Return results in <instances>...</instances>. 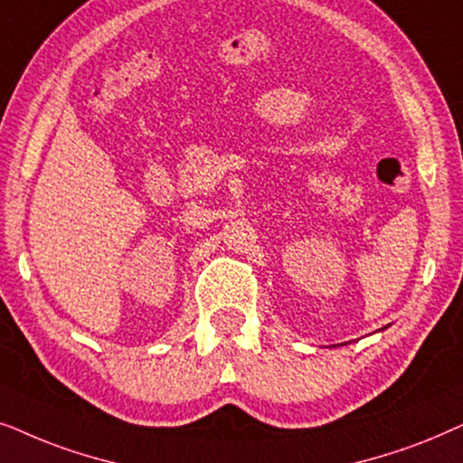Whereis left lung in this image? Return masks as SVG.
<instances>
[{"label": "left lung", "mask_w": 463, "mask_h": 463, "mask_svg": "<svg viewBox=\"0 0 463 463\" xmlns=\"http://www.w3.org/2000/svg\"><path fill=\"white\" fill-rule=\"evenodd\" d=\"M385 328H387V326H385ZM379 332V330H377ZM341 345H347V343H341Z\"/></svg>", "instance_id": "left-lung-1"}]
</instances>
